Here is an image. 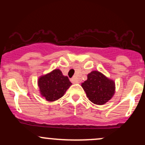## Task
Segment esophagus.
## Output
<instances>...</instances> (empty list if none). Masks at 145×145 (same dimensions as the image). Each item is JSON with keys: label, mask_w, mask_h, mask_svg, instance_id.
<instances>
[{"label": "esophagus", "mask_w": 145, "mask_h": 145, "mask_svg": "<svg viewBox=\"0 0 145 145\" xmlns=\"http://www.w3.org/2000/svg\"><path fill=\"white\" fill-rule=\"evenodd\" d=\"M71 82L72 83H78V81H77V80L76 79V78H72L71 79Z\"/></svg>", "instance_id": "1"}]
</instances>
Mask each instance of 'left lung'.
<instances>
[{"label": "left lung", "instance_id": "left-lung-1", "mask_svg": "<svg viewBox=\"0 0 145 145\" xmlns=\"http://www.w3.org/2000/svg\"><path fill=\"white\" fill-rule=\"evenodd\" d=\"M82 86L89 100L97 105L106 104L112 98L115 91L114 81L97 71L88 74L87 80L82 83Z\"/></svg>", "mask_w": 145, "mask_h": 145}]
</instances>
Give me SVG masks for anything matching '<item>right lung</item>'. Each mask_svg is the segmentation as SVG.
Returning <instances> with one entry per match:
<instances>
[{
  "label": "right lung",
  "mask_w": 145,
  "mask_h": 145,
  "mask_svg": "<svg viewBox=\"0 0 145 145\" xmlns=\"http://www.w3.org/2000/svg\"><path fill=\"white\" fill-rule=\"evenodd\" d=\"M71 84L68 77L63 76L59 69H54L41 76L38 80L41 95L49 101H54L63 97Z\"/></svg>",
  "instance_id": "1"
}]
</instances>
